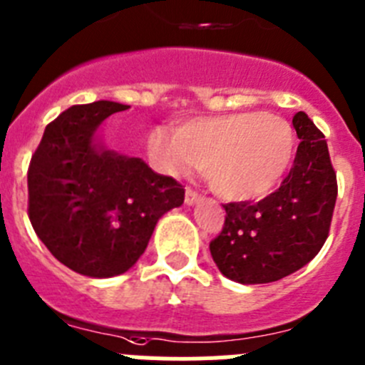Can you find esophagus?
Listing matches in <instances>:
<instances>
[{
	"mask_svg": "<svg viewBox=\"0 0 365 365\" xmlns=\"http://www.w3.org/2000/svg\"><path fill=\"white\" fill-rule=\"evenodd\" d=\"M200 200H202V195H198L196 190H192V189L185 190V203H187V205H195V203H198Z\"/></svg>",
	"mask_w": 365,
	"mask_h": 365,
	"instance_id": "34e87169",
	"label": "esophagus"
}]
</instances>
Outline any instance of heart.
Masks as SVG:
<instances>
[{
	"label": "heart",
	"instance_id": "1",
	"mask_svg": "<svg viewBox=\"0 0 365 365\" xmlns=\"http://www.w3.org/2000/svg\"><path fill=\"white\" fill-rule=\"evenodd\" d=\"M154 165L178 176L203 162L212 190L231 202L269 195L287 173L294 153L289 123L271 113L192 118L178 129L156 127L147 136Z\"/></svg>",
	"mask_w": 365,
	"mask_h": 365
}]
</instances>
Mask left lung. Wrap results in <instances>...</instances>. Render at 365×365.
<instances>
[{"label":"left lung","instance_id":"obj_1","mask_svg":"<svg viewBox=\"0 0 365 365\" xmlns=\"http://www.w3.org/2000/svg\"><path fill=\"white\" fill-rule=\"evenodd\" d=\"M293 127L300 145L280 189L256 203L223 205L225 223L209 245L220 272L238 284H269L293 274L313 260L329 235L338 189L327 143L302 110Z\"/></svg>","mask_w":365,"mask_h":365}]
</instances>
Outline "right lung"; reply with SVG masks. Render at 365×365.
<instances>
[{
  "mask_svg": "<svg viewBox=\"0 0 365 365\" xmlns=\"http://www.w3.org/2000/svg\"><path fill=\"white\" fill-rule=\"evenodd\" d=\"M129 105H74L45 129L29 167V218L54 258L91 278L129 271L185 190L142 158L105 147L100 127Z\"/></svg>",
  "mask_w": 365,
  "mask_h": 365,
  "instance_id": "add662e5",
  "label": "right lung"
}]
</instances>
